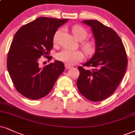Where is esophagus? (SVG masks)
Segmentation results:
<instances>
[{
	"mask_svg": "<svg viewBox=\"0 0 135 135\" xmlns=\"http://www.w3.org/2000/svg\"><path fill=\"white\" fill-rule=\"evenodd\" d=\"M65 69H67V70L71 69V66H70V65H67V64L65 65Z\"/></svg>",
	"mask_w": 135,
	"mask_h": 135,
	"instance_id": "34e87169",
	"label": "esophagus"
}]
</instances>
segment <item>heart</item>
I'll return each instance as SVG.
<instances>
[{
    "label": "heart",
    "mask_w": 135,
    "mask_h": 135,
    "mask_svg": "<svg viewBox=\"0 0 135 135\" xmlns=\"http://www.w3.org/2000/svg\"><path fill=\"white\" fill-rule=\"evenodd\" d=\"M72 33L77 40L81 41L85 40L87 36V32L83 27L80 25H75L72 27ZM59 32H57L54 36V40L56 41L57 37ZM82 47L85 52L90 55L94 52V45L90 42H85L82 44ZM84 58L83 52L80 50H71L65 49L59 52L57 55L58 60L65 64L73 65L81 62Z\"/></svg>",
    "instance_id": "b5f03b06"
}]
</instances>
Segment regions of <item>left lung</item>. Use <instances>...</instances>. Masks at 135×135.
<instances>
[{
	"label": "left lung",
	"mask_w": 135,
	"mask_h": 135,
	"mask_svg": "<svg viewBox=\"0 0 135 135\" xmlns=\"http://www.w3.org/2000/svg\"><path fill=\"white\" fill-rule=\"evenodd\" d=\"M91 28L95 40V52L83 65L78 66L76 85L81 95L92 102L105 100L114 93L123 77L127 66L124 47L115 30L96 20L82 21Z\"/></svg>",
	"instance_id": "left-lung-1"
}]
</instances>
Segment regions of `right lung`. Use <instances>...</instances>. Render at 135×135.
Instances as JSON below:
<instances>
[{"mask_svg": "<svg viewBox=\"0 0 135 135\" xmlns=\"http://www.w3.org/2000/svg\"><path fill=\"white\" fill-rule=\"evenodd\" d=\"M41 17L22 26L13 37L7 57V70L20 94L37 100L50 93L64 71V63L55 60L42 67L38 61L47 57L57 28L68 21Z\"/></svg>", "mask_w": 135, "mask_h": 135, "instance_id": "1", "label": "right lung"}]
</instances>
